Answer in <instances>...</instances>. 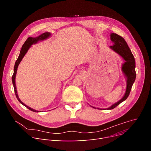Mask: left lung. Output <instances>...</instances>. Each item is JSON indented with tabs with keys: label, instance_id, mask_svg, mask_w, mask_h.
I'll return each instance as SVG.
<instances>
[{
	"label": "left lung",
	"instance_id": "8db88e82",
	"mask_svg": "<svg viewBox=\"0 0 151 151\" xmlns=\"http://www.w3.org/2000/svg\"><path fill=\"white\" fill-rule=\"evenodd\" d=\"M110 36L111 40L114 44L112 46H109L110 48L122 56L123 59L126 61L123 64L122 69L127 79V86L125 94L123 98L118 102L114 103L107 109H112L115 108L128 97L136 78L135 59L128 45H127L124 39L117 34L111 33ZM93 108H96L95 107ZM98 109H100L99 108Z\"/></svg>",
	"mask_w": 151,
	"mask_h": 151
}]
</instances>
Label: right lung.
<instances>
[{
  "label": "right lung",
  "mask_w": 151,
  "mask_h": 151,
  "mask_svg": "<svg viewBox=\"0 0 151 151\" xmlns=\"http://www.w3.org/2000/svg\"><path fill=\"white\" fill-rule=\"evenodd\" d=\"M50 36H51V33L47 32H44V33L42 34L41 35H40L39 36H38L37 37H28L27 39V40L25 41V42L24 43V44L23 45V46H22V49H21L20 52V54H19V57L17 58V60H16V62L15 63V65H14V73H13V75L12 76V81H13V86H14V92H15V94H16V96L17 100H19V101L21 104H22L23 105L25 106V107H27L28 109H29V110H31V111H32L33 112H39V111H37L36 110H34V109L31 108L30 107L27 106L19 98V96H18L17 93V90H16V83H15L16 75V73H17V68H18V66H19V63H20L21 60H22L23 57L25 56V55L27 52V51L29 50V48L31 47V46L32 44L36 43L38 41H42V40L46 39L47 38H48Z\"/></svg>",
  "instance_id": "obj_1"
}]
</instances>
